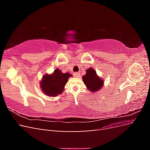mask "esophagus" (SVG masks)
Returning <instances> with one entry per match:
<instances>
[{
	"label": "esophagus",
	"mask_w": 150,
	"mask_h": 150,
	"mask_svg": "<svg viewBox=\"0 0 150 150\" xmlns=\"http://www.w3.org/2000/svg\"><path fill=\"white\" fill-rule=\"evenodd\" d=\"M74 77H77V78H78V77H79V76H80V74L79 73V72H74Z\"/></svg>",
	"instance_id": "1"
}]
</instances>
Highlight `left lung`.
<instances>
[{
    "instance_id": "1",
    "label": "left lung",
    "mask_w": 150,
    "mask_h": 150,
    "mask_svg": "<svg viewBox=\"0 0 150 150\" xmlns=\"http://www.w3.org/2000/svg\"><path fill=\"white\" fill-rule=\"evenodd\" d=\"M82 78L86 88L91 93L98 91L104 86V81L98 76L96 71L91 67L86 69V74Z\"/></svg>"
}]
</instances>
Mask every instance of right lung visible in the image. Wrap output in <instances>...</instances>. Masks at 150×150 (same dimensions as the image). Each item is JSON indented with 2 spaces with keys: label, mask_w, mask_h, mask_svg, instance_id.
<instances>
[{
  "label": "right lung",
  "mask_w": 150,
  "mask_h": 150,
  "mask_svg": "<svg viewBox=\"0 0 150 150\" xmlns=\"http://www.w3.org/2000/svg\"><path fill=\"white\" fill-rule=\"evenodd\" d=\"M71 76L72 75L68 72L63 73L61 70L56 69L52 74H44L42 76L40 81V90L47 96H56L63 92Z\"/></svg>",
  "instance_id": "add662e5"
}]
</instances>
